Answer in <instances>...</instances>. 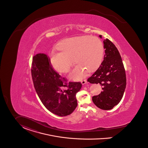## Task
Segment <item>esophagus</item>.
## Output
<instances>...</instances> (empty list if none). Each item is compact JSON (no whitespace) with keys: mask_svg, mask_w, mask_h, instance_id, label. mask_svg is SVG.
I'll return each instance as SVG.
<instances>
[{"mask_svg":"<svg viewBox=\"0 0 148 148\" xmlns=\"http://www.w3.org/2000/svg\"><path fill=\"white\" fill-rule=\"evenodd\" d=\"M81 82L82 85H84V84H85L86 83V79H83Z\"/></svg>","mask_w":148,"mask_h":148,"instance_id":"34e87169","label":"esophagus"}]
</instances>
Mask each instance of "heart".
<instances>
[{
  "instance_id": "heart-1",
  "label": "heart",
  "mask_w": 148,
  "mask_h": 148,
  "mask_svg": "<svg viewBox=\"0 0 148 148\" xmlns=\"http://www.w3.org/2000/svg\"><path fill=\"white\" fill-rule=\"evenodd\" d=\"M59 52L50 55L53 68L61 73L69 72L73 63L75 69L69 75V79L79 80L83 78L86 71L91 72L100 65L104 56V45L97 37L83 36L60 41L57 45Z\"/></svg>"
}]
</instances>
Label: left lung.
<instances>
[{"label": "left lung", "instance_id": "obj_1", "mask_svg": "<svg viewBox=\"0 0 148 148\" xmlns=\"http://www.w3.org/2000/svg\"><path fill=\"white\" fill-rule=\"evenodd\" d=\"M101 38L102 36L99 35ZM105 55L98 69L88 79L91 84H100L102 91L92 98L95 105L103 110H110L123 97L126 85L125 69L117 48L108 39L104 40Z\"/></svg>", "mask_w": 148, "mask_h": 148}]
</instances>
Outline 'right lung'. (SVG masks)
<instances>
[{"label": "right lung", "mask_w": 148, "mask_h": 148, "mask_svg": "<svg viewBox=\"0 0 148 148\" xmlns=\"http://www.w3.org/2000/svg\"><path fill=\"white\" fill-rule=\"evenodd\" d=\"M31 75L37 94L46 108L60 117L74 111L77 106L76 95L82 87L80 82L67 83L51 67L48 57L42 53L34 56Z\"/></svg>", "instance_id": "obj_1"}]
</instances>
